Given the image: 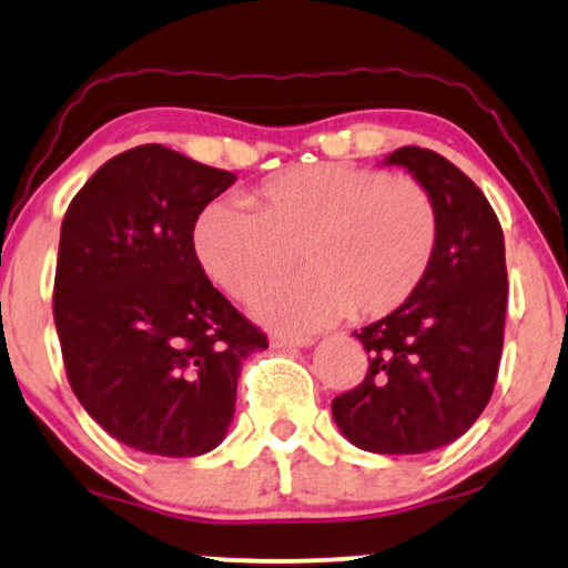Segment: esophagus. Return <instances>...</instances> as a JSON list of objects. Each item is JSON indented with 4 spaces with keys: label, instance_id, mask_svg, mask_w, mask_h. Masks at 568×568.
<instances>
[{
    "label": "esophagus",
    "instance_id": "1",
    "mask_svg": "<svg viewBox=\"0 0 568 568\" xmlns=\"http://www.w3.org/2000/svg\"><path fill=\"white\" fill-rule=\"evenodd\" d=\"M312 337H293V335H283V333H272L270 335V346L272 348H308L312 346Z\"/></svg>",
    "mask_w": 568,
    "mask_h": 568
}]
</instances>
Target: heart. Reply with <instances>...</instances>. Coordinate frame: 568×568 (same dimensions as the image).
I'll return each mask as SVG.
<instances>
[{
  "label": "heart",
  "mask_w": 568,
  "mask_h": 568,
  "mask_svg": "<svg viewBox=\"0 0 568 568\" xmlns=\"http://www.w3.org/2000/svg\"><path fill=\"white\" fill-rule=\"evenodd\" d=\"M251 210L214 201L193 227L201 267L222 291L251 301L296 264L306 272L254 304L270 327L308 333L351 312H396L425 283L437 248V212L408 178L348 162L283 170L248 196Z\"/></svg>",
  "instance_id": "b5f03b06"
}]
</instances>
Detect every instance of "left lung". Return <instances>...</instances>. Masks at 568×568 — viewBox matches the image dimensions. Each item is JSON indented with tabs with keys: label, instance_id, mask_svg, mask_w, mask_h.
<instances>
[{
	"label": "left lung",
	"instance_id": "obj_1",
	"mask_svg": "<svg viewBox=\"0 0 568 568\" xmlns=\"http://www.w3.org/2000/svg\"><path fill=\"white\" fill-rule=\"evenodd\" d=\"M396 164L433 199L435 260L419 291L354 333L369 354L362 385L333 400L341 433L369 454H427L485 412L506 322V246L485 193L445 156L400 146Z\"/></svg>",
	"mask_w": 568,
	"mask_h": 568
}]
</instances>
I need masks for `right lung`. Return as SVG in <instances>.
I'll return each mask as SVG.
<instances>
[{"instance_id":"1","label":"right lung","mask_w":568,"mask_h":568,"mask_svg":"<svg viewBox=\"0 0 568 568\" xmlns=\"http://www.w3.org/2000/svg\"><path fill=\"white\" fill-rule=\"evenodd\" d=\"M233 183V172L146 143L93 172L62 220L54 325L70 387L141 454L217 448L241 362L267 348L193 248L199 214Z\"/></svg>"}]
</instances>
